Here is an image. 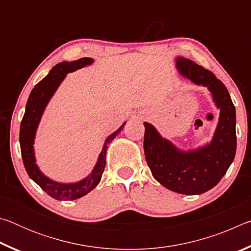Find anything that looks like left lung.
<instances>
[{
  "mask_svg": "<svg viewBox=\"0 0 251 251\" xmlns=\"http://www.w3.org/2000/svg\"><path fill=\"white\" fill-rule=\"evenodd\" d=\"M176 67L186 78L210 91L220 108L217 128L210 144L182 151L161 137L150 123H144V151L152 176L164 187L179 194L199 195L218 184L235 158L236 109L226 86L210 71L184 57L176 59Z\"/></svg>",
  "mask_w": 251,
  "mask_h": 251,
  "instance_id": "left-lung-1",
  "label": "left lung"
}]
</instances>
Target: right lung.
<instances>
[{"label": "right lung", "instance_id": "obj_1", "mask_svg": "<svg viewBox=\"0 0 251 251\" xmlns=\"http://www.w3.org/2000/svg\"><path fill=\"white\" fill-rule=\"evenodd\" d=\"M92 63L93 58L83 57L74 62H62L55 65L50 71L48 76H45L32 90L31 94L28 96L23 120L21 122L20 145L24 167L26 169L29 178L35 181L46 194L56 201H74V199L85 196L99 185L105 168L107 145L116 137L117 134L121 133L123 127L125 126L124 123L116 131L108 136L91 175L84 178L83 180L75 182V184H62V182L50 179L42 174L35 164L33 147L34 138H35L36 128L39 126L42 114H43L46 105H48L50 97L53 96L67 73L82 69L85 65H90Z\"/></svg>", "mask_w": 251, "mask_h": 251}]
</instances>
